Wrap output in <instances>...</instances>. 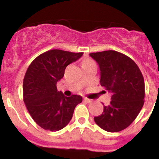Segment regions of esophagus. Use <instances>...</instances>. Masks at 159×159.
<instances>
[{"label":"esophagus","instance_id":"esophagus-1","mask_svg":"<svg viewBox=\"0 0 159 159\" xmlns=\"http://www.w3.org/2000/svg\"><path fill=\"white\" fill-rule=\"evenodd\" d=\"M84 102H87V103H91V102H92V100H91V99L87 98H84Z\"/></svg>","mask_w":159,"mask_h":159}]
</instances>
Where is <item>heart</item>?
<instances>
[{"label": "heart", "mask_w": 159, "mask_h": 159, "mask_svg": "<svg viewBox=\"0 0 159 159\" xmlns=\"http://www.w3.org/2000/svg\"><path fill=\"white\" fill-rule=\"evenodd\" d=\"M90 61L89 60V61ZM86 61H84V62H86Z\"/></svg>", "instance_id": "heart-1"}]
</instances>
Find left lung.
<instances>
[{
    "instance_id": "1",
    "label": "left lung",
    "mask_w": 159,
    "mask_h": 159,
    "mask_svg": "<svg viewBox=\"0 0 159 159\" xmlns=\"http://www.w3.org/2000/svg\"><path fill=\"white\" fill-rule=\"evenodd\" d=\"M100 68V84L111 93V102L104 106L96 124L109 132L124 130L134 121L144 105L145 82L135 62L116 51L89 54Z\"/></svg>"
}]
</instances>
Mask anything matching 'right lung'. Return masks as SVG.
Here are the masks:
<instances>
[{"instance_id":"1","label":"right lung","mask_w":159,"mask_h":159,"mask_svg":"<svg viewBox=\"0 0 159 159\" xmlns=\"http://www.w3.org/2000/svg\"><path fill=\"white\" fill-rule=\"evenodd\" d=\"M82 54L50 50L38 56L28 67L23 81L24 102L34 121L44 130L57 131L65 128L75 107L82 102L81 96L66 97L56 86L66 67Z\"/></svg>"}]
</instances>
